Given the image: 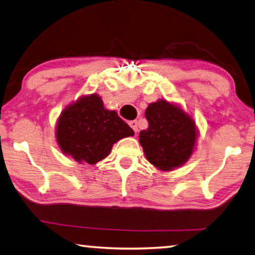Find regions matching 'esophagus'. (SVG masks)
<instances>
[{"mask_svg":"<svg viewBox=\"0 0 255 255\" xmlns=\"http://www.w3.org/2000/svg\"><path fill=\"white\" fill-rule=\"evenodd\" d=\"M129 126L131 127V129H132V130H134L135 132H137V130H138V127H137V121H136V120H131V121H129Z\"/></svg>","mask_w":255,"mask_h":255,"instance_id":"obj_1","label":"esophagus"}]
</instances>
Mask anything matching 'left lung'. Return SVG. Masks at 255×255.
<instances>
[{
  "instance_id": "1",
  "label": "left lung",
  "mask_w": 255,
  "mask_h": 255,
  "mask_svg": "<svg viewBox=\"0 0 255 255\" xmlns=\"http://www.w3.org/2000/svg\"><path fill=\"white\" fill-rule=\"evenodd\" d=\"M149 127L139 132L147 160L161 170H173L188 161L196 144V125L180 108L160 100L146 108Z\"/></svg>"
}]
</instances>
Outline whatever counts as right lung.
Listing matches in <instances>:
<instances>
[{"instance_id":"1","label":"right lung","mask_w":255,"mask_h":255,"mask_svg":"<svg viewBox=\"0 0 255 255\" xmlns=\"http://www.w3.org/2000/svg\"><path fill=\"white\" fill-rule=\"evenodd\" d=\"M134 130L116 111L104 109L96 94L83 96L64 110L57 123V143L78 162L94 165L108 157L118 140Z\"/></svg>"}]
</instances>
